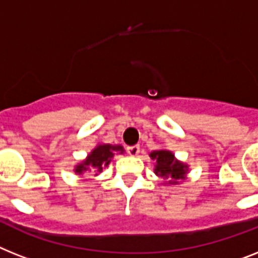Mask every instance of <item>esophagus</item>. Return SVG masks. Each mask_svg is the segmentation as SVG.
<instances>
[{
  "label": "esophagus",
  "mask_w": 258,
  "mask_h": 258,
  "mask_svg": "<svg viewBox=\"0 0 258 258\" xmlns=\"http://www.w3.org/2000/svg\"><path fill=\"white\" fill-rule=\"evenodd\" d=\"M127 153H129V155H132V157H136V155H138V153H140V146L138 145H133V146H127Z\"/></svg>",
  "instance_id": "obj_1"
}]
</instances>
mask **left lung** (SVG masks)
<instances>
[{"mask_svg": "<svg viewBox=\"0 0 258 258\" xmlns=\"http://www.w3.org/2000/svg\"><path fill=\"white\" fill-rule=\"evenodd\" d=\"M150 157L155 161V174L169 184H176L186 178L188 166L178 161L169 150H155L150 153Z\"/></svg>", "mask_w": 258, "mask_h": 258, "instance_id": "8db88e82", "label": "left lung"}]
</instances>
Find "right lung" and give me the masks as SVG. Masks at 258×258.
I'll list each match as a JSON object with an SVG mask.
<instances>
[{"label":"right lung","mask_w":258,"mask_h":258,"mask_svg":"<svg viewBox=\"0 0 258 258\" xmlns=\"http://www.w3.org/2000/svg\"><path fill=\"white\" fill-rule=\"evenodd\" d=\"M114 152H118L120 154H122L124 153V148L121 145H97L82 163H79V165L75 166V172L79 174V175H82L83 172L91 171L95 175H97L99 172L103 171L104 167L109 165L112 158H113Z\"/></svg>","instance_id":"right-lung-1"}]
</instances>
